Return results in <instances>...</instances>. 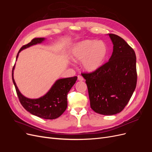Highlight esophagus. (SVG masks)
<instances>
[{
	"mask_svg": "<svg viewBox=\"0 0 152 152\" xmlns=\"http://www.w3.org/2000/svg\"><path fill=\"white\" fill-rule=\"evenodd\" d=\"M77 77H78V80H79V81L84 80V78H83V77H82V76H81V75H78Z\"/></svg>",
	"mask_w": 152,
	"mask_h": 152,
	"instance_id": "34e87169",
	"label": "esophagus"
}]
</instances>
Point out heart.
<instances>
[{
  "mask_svg": "<svg viewBox=\"0 0 152 152\" xmlns=\"http://www.w3.org/2000/svg\"><path fill=\"white\" fill-rule=\"evenodd\" d=\"M107 54V45L94 40L81 41L72 50L73 59L75 61H82V67L87 72H94L102 66Z\"/></svg>",
  "mask_w": 152,
  "mask_h": 152,
  "instance_id": "obj_1",
  "label": "heart"
}]
</instances>
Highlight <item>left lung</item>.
Masks as SVG:
<instances>
[{"label":"left lung","mask_w":152,"mask_h":152,"mask_svg":"<svg viewBox=\"0 0 152 152\" xmlns=\"http://www.w3.org/2000/svg\"><path fill=\"white\" fill-rule=\"evenodd\" d=\"M108 35L113 44L109 61L98 70L82 75L87 86L91 108L98 113L113 115L122 111L136 89V57L121 37Z\"/></svg>","instance_id":"obj_1"}]
</instances>
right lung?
<instances>
[{
	"mask_svg": "<svg viewBox=\"0 0 152 152\" xmlns=\"http://www.w3.org/2000/svg\"><path fill=\"white\" fill-rule=\"evenodd\" d=\"M44 40V38H35L28 44L24 45L18 52L16 60L19 53L22 50L37 44L42 43ZM15 66V65L12 71V82L20 102L26 111L35 116L45 119H55L61 116L67 108V94L72 86L75 84L77 77L58 79L44 96L37 99H30L23 95L18 88L13 77Z\"/></svg>",
	"mask_w": 152,
	"mask_h": 152,
	"instance_id": "add662e5",
	"label": "right lung"
}]
</instances>
